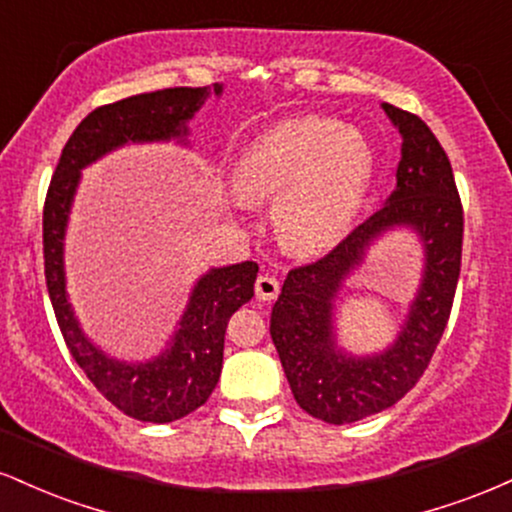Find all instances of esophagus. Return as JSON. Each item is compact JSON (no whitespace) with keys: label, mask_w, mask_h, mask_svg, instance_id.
I'll return each instance as SVG.
<instances>
[{"label":"esophagus","mask_w":512,"mask_h":512,"mask_svg":"<svg viewBox=\"0 0 512 512\" xmlns=\"http://www.w3.org/2000/svg\"><path fill=\"white\" fill-rule=\"evenodd\" d=\"M255 293H257V298H260L262 303L274 301V298L279 296V281H276L274 276H269V274L257 276V281H255Z\"/></svg>","instance_id":"esophagus-1"}]
</instances>
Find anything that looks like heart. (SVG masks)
<instances>
[{"mask_svg": "<svg viewBox=\"0 0 512 512\" xmlns=\"http://www.w3.org/2000/svg\"><path fill=\"white\" fill-rule=\"evenodd\" d=\"M373 151L361 132L330 117H298L255 139L238 158L236 185L250 204H274L286 250L337 245L366 202Z\"/></svg>", "mask_w": 512, "mask_h": 512, "instance_id": "b5f03b06", "label": "heart"}]
</instances>
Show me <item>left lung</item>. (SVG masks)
Listing matches in <instances>:
<instances>
[{
	"label": "left lung",
	"instance_id": "8db88e82",
	"mask_svg": "<svg viewBox=\"0 0 512 512\" xmlns=\"http://www.w3.org/2000/svg\"><path fill=\"white\" fill-rule=\"evenodd\" d=\"M383 110L402 134L397 187L330 255L291 269L269 320L298 407L334 426L392 407L419 383L460 279L464 216L448 154L419 115L390 103ZM397 225L411 227L425 245L420 291L396 342L378 355L354 357L336 346L333 301L372 240Z\"/></svg>",
	"mask_w": 512,
	"mask_h": 512
}]
</instances>
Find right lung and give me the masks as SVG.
<instances>
[{
	"label": "right lung",
	"instance_id": "right-lung-1",
	"mask_svg": "<svg viewBox=\"0 0 512 512\" xmlns=\"http://www.w3.org/2000/svg\"><path fill=\"white\" fill-rule=\"evenodd\" d=\"M223 86L163 88L88 113L64 144L43 209L45 281L64 342L96 390L137 421L168 424L207 402L221 375L223 337L231 315L255 296L257 264L214 267L199 276L178 330L161 356L144 363L117 361L81 330L64 279V233L81 170L125 144L185 142L187 122Z\"/></svg>",
	"mask_w": 512,
	"mask_h": 512
}]
</instances>
